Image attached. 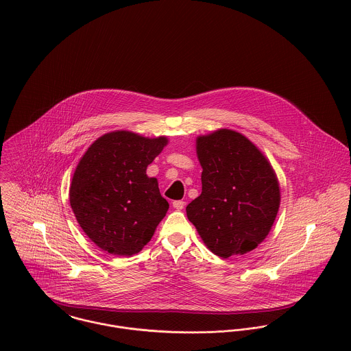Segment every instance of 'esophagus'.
I'll list each match as a JSON object with an SVG mask.
<instances>
[{"label": "esophagus", "mask_w": 351, "mask_h": 351, "mask_svg": "<svg viewBox=\"0 0 351 351\" xmlns=\"http://www.w3.org/2000/svg\"><path fill=\"white\" fill-rule=\"evenodd\" d=\"M173 206H174L177 210H181V209H184L185 202L182 200L173 201Z\"/></svg>", "instance_id": "obj_1"}]
</instances>
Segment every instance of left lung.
<instances>
[{"label":"left lung","instance_id":"8db88e82","mask_svg":"<svg viewBox=\"0 0 351 351\" xmlns=\"http://www.w3.org/2000/svg\"><path fill=\"white\" fill-rule=\"evenodd\" d=\"M201 195L186 216L205 246L221 258L243 255L269 235L281 193L269 159L241 132L220 128L196 139Z\"/></svg>","mask_w":351,"mask_h":351}]
</instances>
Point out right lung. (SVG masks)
<instances>
[{"label": "right lung", "mask_w": 351, "mask_h": 351, "mask_svg": "<svg viewBox=\"0 0 351 351\" xmlns=\"http://www.w3.org/2000/svg\"><path fill=\"white\" fill-rule=\"evenodd\" d=\"M169 143L117 130L95 141L73 174L69 199L88 238L112 255L142 250L166 216L169 202L147 166Z\"/></svg>", "instance_id": "add662e5"}]
</instances>
